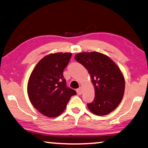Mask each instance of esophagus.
Returning <instances> with one entry per match:
<instances>
[{"label":"esophagus","mask_w":148,"mask_h":148,"mask_svg":"<svg viewBox=\"0 0 148 148\" xmlns=\"http://www.w3.org/2000/svg\"><path fill=\"white\" fill-rule=\"evenodd\" d=\"M76 92H77V94H78V95H81V94H82V92H83V88L80 86L78 88V89H77Z\"/></svg>","instance_id":"obj_1"}]
</instances>
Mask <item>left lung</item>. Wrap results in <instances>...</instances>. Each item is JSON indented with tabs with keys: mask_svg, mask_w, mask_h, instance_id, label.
Wrapping results in <instances>:
<instances>
[{
	"mask_svg": "<svg viewBox=\"0 0 148 148\" xmlns=\"http://www.w3.org/2000/svg\"><path fill=\"white\" fill-rule=\"evenodd\" d=\"M74 58L88 70L94 86L95 97L87 104L88 108L98 116L110 114L124 94L125 80L120 69L108 56L98 52L79 53Z\"/></svg>",
	"mask_w": 148,
	"mask_h": 148,
	"instance_id": "1",
	"label": "left lung"
}]
</instances>
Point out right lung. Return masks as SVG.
<instances>
[{"label":"right lung","mask_w":148,"mask_h":148,"mask_svg":"<svg viewBox=\"0 0 148 148\" xmlns=\"http://www.w3.org/2000/svg\"><path fill=\"white\" fill-rule=\"evenodd\" d=\"M72 53H55L44 57L37 64L28 82V98L35 108L50 118L60 116L74 90L66 86L63 72Z\"/></svg>","instance_id":"right-lung-1"}]
</instances>
